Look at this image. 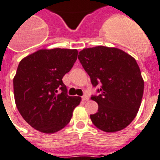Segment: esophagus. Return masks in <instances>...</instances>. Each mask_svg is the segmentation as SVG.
Here are the masks:
<instances>
[{"mask_svg": "<svg viewBox=\"0 0 160 160\" xmlns=\"http://www.w3.org/2000/svg\"><path fill=\"white\" fill-rule=\"evenodd\" d=\"M82 99L83 101H88L89 98H88V95H87V94H84V95L82 97Z\"/></svg>", "mask_w": 160, "mask_h": 160, "instance_id": "1", "label": "esophagus"}]
</instances>
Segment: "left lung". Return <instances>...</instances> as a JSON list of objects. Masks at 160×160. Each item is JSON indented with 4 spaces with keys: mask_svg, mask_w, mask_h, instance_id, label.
Here are the masks:
<instances>
[{
    "mask_svg": "<svg viewBox=\"0 0 160 160\" xmlns=\"http://www.w3.org/2000/svg\"><path fill=\"white\" fill-rule=\"evenodd\" d=\"M78 59L89 75L98 95V110L92 123L105 132L126 128L137 114L144 92L140 68L134 58L116 48L97 46L79 52Z\"/></svg>",
    "mask_w": 160,
    "mask_h": 160,
    "instance_id": "8db88e82",
    "label": "left lung"
}]
</instances>
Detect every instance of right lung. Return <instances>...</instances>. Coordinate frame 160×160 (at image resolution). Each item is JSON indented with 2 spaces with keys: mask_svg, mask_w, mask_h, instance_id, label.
<instances>
[{
  "mask_svg": "<svg viewBox=\"0 0 160 160\" xmlns=\"http://www.w3.org/2000/svg\"><path fill=\"white\" fill-rule=\"evenodd\" d=\"M77 56V49H41L18 65L13 80L15 104L35 130L51 134L69 123L81 98L68 95L62 78L71 70Z\"/></svg>",
  "mask_w": 160,
  "mask_h": 160,
  "instance_id": "1",
  "label": "right lung"
}]
</instances>
